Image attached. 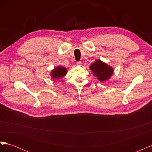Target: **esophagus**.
<instances>
[{
    "mask_svg": "<svg viewBox=\"0 0 152 152\" xmlns=\"http://www.w3.org/2000/svg\"><path fill=\"white\" fill-rule=\"evenodd\" d=\"M77 65L78 66H81L82 65V63L80 61H78V62H77Z\"/></svg>",
    "mask_w": 152,
    "mask_h": 152,
    "instance_id": "obj_1",
    "label": "esophagus"
}]
</instances>
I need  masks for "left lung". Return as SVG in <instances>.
<instances>
[{"instance_id":"obj_1","label":"left lung","mask_w":152,"mask_h":152,"mask_svg":"<svg viewBox=\"0 0 152 152\" xmlns=\"http://www.w3.org/2000/svg\"><path fill=\"white\" fill-rule=\"evenodd\" d=\"M90 69L93 72V75L101 82L109 79L113 72L112 67L102 62L100 59L95 61L94 63L92 64L90 66Z\"/></svg>"}]
</instances>
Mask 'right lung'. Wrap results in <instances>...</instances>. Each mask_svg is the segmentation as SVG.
Segmentation results:
<instances>
[{
	"instance_id": "obj_1",
	"label": "right lung",
	"mask_w": 152,
	"mask_h": 152,
	"mask_svg": "<svg viewBox=\"0 0 152 152\" xmlns=\"http://www.w3.org/2000/svg\"><path fill=\"white\" fill-rule=\"evenodd\" d=\"M66 69L65 67L58 66L51 72L50 75L53 79H59L65 76L66 74Z\"/></svg>"
}]
</instances>
